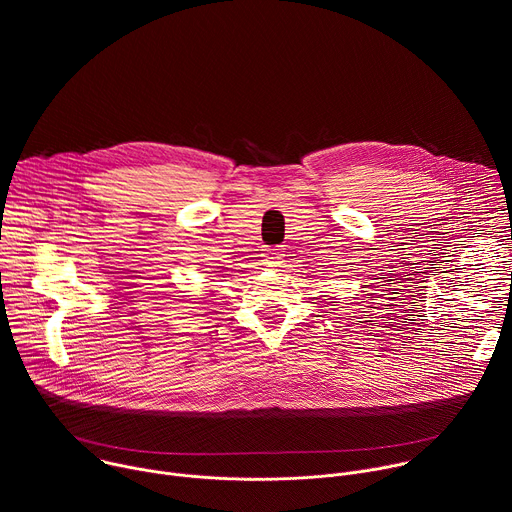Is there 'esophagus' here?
<instances>
[{
	"label": "esophagus",
	"mask_w": 512,
	"mask_h": 512,
	"mask_svg": "<svg viewBox=\"0 0 512 512\" xmlns=\"http://www.w3.org/2000/svg\"><path fill=\"white\" fill-rule=\"evenodd\" d=\"M279 257H281L279 249H265V253H263V263H265V265H277V263H279Z\"/></svg>",
	"instance_id": "esophagus-1"
}]
</instances>
